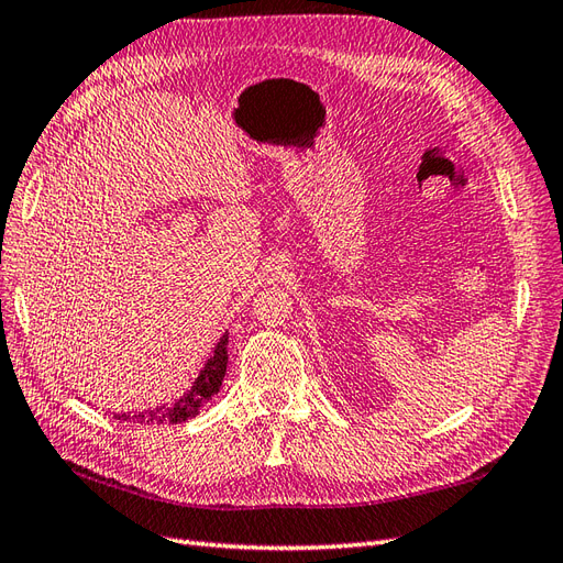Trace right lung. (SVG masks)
I'll list each match as a JSON object with an SVG mask.
<instances>
[{
	"label": "right lung",
	"mask_w": 563,
	"mask_h": 563,
	"mask_svg": "<svg viewBox=\"0 0 563 563\" xmlns=\"http://www.w3.org/2000/svg\"><path fill=\"white\" fill-rule=\"evenodd\" d=\"M225 369H228V333L220 335L218 345L213 347V355L203 364V369L196 376V382L191 384V388L181 396L175 405L169 408H158V410H146V412H120L114 417H120L124 422H141V424H181L191 420V417L199 415V410L203 408L206 400H211L220 386L222 378H225Z\"/></svg>",
	"instance_id": "right-lung-1"
}]
</instances>
